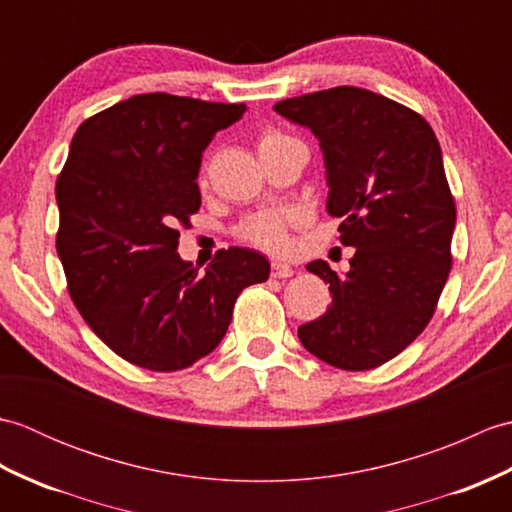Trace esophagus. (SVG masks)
Segmentation results:
<instances>
[{
	"label": "esophagus",
	"instance_id": "1",
	"mask_svg": "<svg viewBox=\"0 0 512 512\" xmlns=\"http://www.w3.org/2000/svg\"><path fill=\"white\" fill-rule=\"evenodd\" d=\"M295 275V268H292L290 264H284V262H273V277L277 279H288Z\"/></svg>",
	"mask_w": 512,
	"mask_h": 512
}]
</instances>
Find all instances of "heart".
Masks as SVG:
<instances>
[{
  "mask_svg": "<svg viewBox=\"0 0 512 512\" xmlns=\"http://www.w3.org/2000/svg\"><path fill=\"white\" fill-rule=\"evenodd\" d=\"M288 136L279 132H268L259 138L257 149L264 151L270 147H277L281 143H288ZM299 220L297 211H264L250 215L248 220L242 224V237L248 239L250 244L262 246L266 250H284L288 246V226Z\"/></svg>",
  "mask_w": 512,
  "mask_h": 512,
  "instance_id": "1",
  "label": "heart"
}]
</instances>
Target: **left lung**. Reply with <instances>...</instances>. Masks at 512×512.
<instances>
[{
    "label": "left lung",
    "mask_w": 512,
    "mask_h": 512,
    "mask_svg": "<svg viewBox=\"0 0 512 512\" xmlns=\"http://www.w3.org/2000/svg\"><path fill=\"white\" fill-rule=\"evenodd\" d=\"M317 136L328 180L325 209L356 248L345 275L314 259L332 303L299 328L310 354L361 372L387 363L427 328L451 270L455 202L440 143L409 107L352 85L275 105Z\"/></svg>",
    "instance_id": "obj_1"
}]
</instances>
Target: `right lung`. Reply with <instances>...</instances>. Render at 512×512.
Instances as JSON below:
<instances>
[{
    "mask_svg": "<svg viewBox=\"0 0 512 512\" xmlns=\"http://www.w3.org/2000/svg\"><path fill=\"white\" fill-rule=\"evenodd\" d=\"M246 105L136 94L88 118L57 180V253L74 306L125 361L176 372L211 354L246 286L270 275L250 248L200 266L178 255L200 209L202 151Z\"/></svg>",
    "mask_w": 512,
    "mask_h": 512,
    "instance_id": "add662e5",
    "label": "right lung"
}]
</instances>
